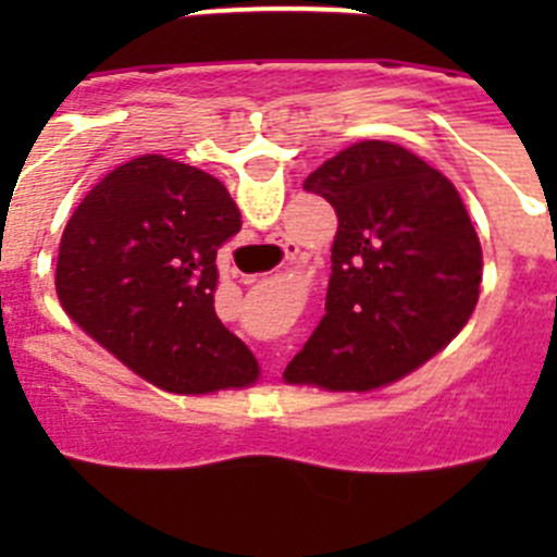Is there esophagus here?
I'll use <instances>...</instances> for the list:
<instances>
[{
	"label": "esophagus",
	"mask_w": 557,
	"mask_h": 557,
	"mask_svg": "<svg viewBox=\"0 0 557 557\" xmlns=\"http://www.w3.org/2000/svg\"><path fill=\"white\" fill-rule=\"evenodd\" d=\"M284 250H287V262H295V259H298V253H301V250H298V245H295V243L284 245Z\"/></svg>",
	"instance_id": "34e87169"
}]
</instances>
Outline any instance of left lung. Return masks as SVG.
Returning a JSON list of instances; mask_svg holds the SVG:
<instances>
[{
    "instance_id": "left-lung-1",
    "label": "left lung",
    "mask_w": 557,
    "mask_h": 557,
    "mask_svg": "<svg viewBox=\"0 0 557 557\" xmlns=\"http://www.w3.org/2000/svg\"><path fill=\"white\" fill-rule=\"evenodd\" d=\"M337 214L326 314L287 385L373 391L421 368L474 314L482 248L444 172L393 141H357L304 181Z\"/></svg>"
}]
</instances>
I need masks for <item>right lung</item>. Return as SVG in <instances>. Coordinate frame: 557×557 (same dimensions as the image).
Returning a JSON list of instances; mask_svg holds the SVG:
<instances>
[{
    "label": "right lung",
    "instance_id": "1",
    "mask_svg": "<svg viewBox=\"0 0 557 557\" xmlns=\"http://www.w3.org/2000/svg\"><path fill=\"white\" fill-rule=\"evenodd\" d=\"M239 228V209L214 175L139 156L108 172L63 228L58 301L161 391L250 387L259 362L214 312L218 250Z\"/></svg>",
    "mask_w": 557,
    "mask_h": 557
}]
</instances>
